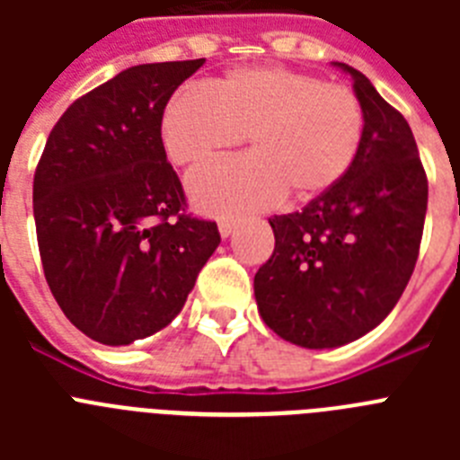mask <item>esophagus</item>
Returning a JSON list of instances; mask_svg holds the SVG:
<instances>
[{"label": "esophagus", "instance_id": "34e87169", "mask_svg": "<svg viewBox=\"0 0 460 460\" xmlns=\"http://www.w3.org/2000/svg\"><path fill=\"white\" fill-rule=\"evenodd\" d=\"M233 230H234V223L230 221V218H221V221H218V233H221L223 239L230 237V234H233Z\"/></svg>", "mask_w": 460, "mask_h": 460}]
</instances>
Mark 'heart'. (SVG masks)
Segmentation results:
<instances>
[{"label": "heart", "instance_id": "b5f03b06", "mask_svg": "<svg viewBox=\"0 0 460 460\" xmlns=\"http://www.w3.org/2000/svg\"><path fill=\"white\" fill-rule=\"evenodd\" d=\"M174 164L193 165L249 136L251 156L223 158L189 174L202 211L239 217L290 195L311 200L350 172L364 140V110L350 87L283 66L234 68L214 92L181 87L161 119Z\"/></svg>", "mask_w": 460, "mask_h": 460}]
</instances>
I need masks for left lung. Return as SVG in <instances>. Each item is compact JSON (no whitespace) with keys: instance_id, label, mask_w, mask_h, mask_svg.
Instances as JSON below:
<instances>
[{"instance_id":"1","label":"left lung","mask_w":460,"mask_h":460,"mask_svg":"<svg viewBox=\"0 0 460 460\" xmlns=\"http://www.w3.org/2000/svg\"><path fill=\"white\" fill-rule=\"evenodd\" d=\"M364 110L350 172L302 211L270 218L274 253L255 302L280 339L308 350L352 343L387 318L420 255L429 181L405 117L348 64Z\"/></svg>"}]
</instances>
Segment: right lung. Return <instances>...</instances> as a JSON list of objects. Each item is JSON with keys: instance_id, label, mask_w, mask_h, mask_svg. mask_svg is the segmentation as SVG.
<instances>
[{"instance_id": "add662e5", "label": "right lung", "mask_w": 460, "mask_h": 460, "mask_svg": "<svg viewBox=\"0 0 460 460\" xmlns=\"http://www.w3.org/2000/svg\"><path fill=\"white\" fill-rule=\"evenodd\" d=\"M205 59L140 64L59 117L34 174V221L52 296L103 345L168 327L221 243L214 221L181 214L161 119Z\"/></svg>"}]
</instances>
